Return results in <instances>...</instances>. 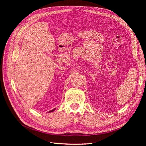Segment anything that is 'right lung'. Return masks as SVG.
Returning <instances> with one entry per match:
<instances>
[{
  "instance_id": "1",
  "label": "right lung",
  "mask_w": 146,
  "mask_h": 146,
  "mask_svg": "<svg viewBox=\"0 0 146 146\" xmlns=\"http://www.w3.org/2000/svg\"><path fill=\"white\" fill-rule=\"evenodd\" d=\"M55 109H56V108H54V110H51V111H49V113H50V112H52V111H54V110H55Z\"/></svg>"
}]
</instances>
